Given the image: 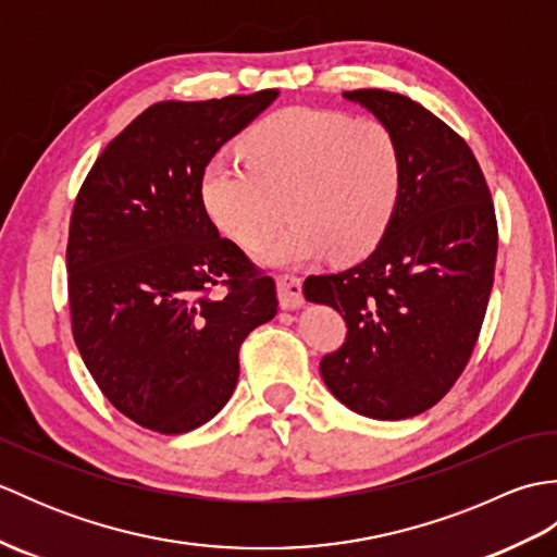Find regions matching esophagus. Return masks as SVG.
I'll return each mask as SVG.
<instances>
[{
    "label": "esophagus",
    "instance_id": "esophagus-1",
    "mask_svg": "<svg viewBox=\"0 0 557 557\" xmlns=\"http://www.w3.org/2000/svg\"><path fill=\"white\" fill-rule=\"evenodd\" d=\"M277 299L285 311H294L304 306V289L301 280L294 275H280L277 277Z\"/></svg>",
    "mask_w": 557,
    "mask_h": 557
}]
</instances>
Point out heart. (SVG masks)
Returning a JSON list of instances; mask_svg holds the SVG:
<instances>
[{"label":"heart","instance_id":"1","mask_svg":"<svg viewBox=\"0 0 557 557\" xmlns=\"http://www.w3.org/2000/svg\"><path fill=\"white\" fill-rule=\"evenodd\" d=\"M242 160H212L200 198L218 230L270 263H299L325 253L357 260L381 244L401 196L395 134L371 120L289 108L270 114L242 140Z\"/></svg>","mask_w":557,"mask_h":557}]
</instances>
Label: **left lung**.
<instances>
[{
    "instance_id": "left-lung-1",
    "label": "left lung",
    "mask_w": 557,
    "mask_h": 557,
    "mask_svg": "<svg viewBox=\"0 0 557 557\" xmlns=\"http://www.w3.org/2000/svg\"><path fill=\"white\" fill-rule=\"evenodd\" d=\"M401 152V196L375 251L337 275H311L304 297L333 306L347 339L321 375L361 417L399 421L437 405L469 363L493 289L498 222L474 152L419 102L351 90Z\"/></svg>"
}]
</instances>
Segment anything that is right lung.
I'll return each mask as SVG.
<instances>
[{
    "label": "right lung",
    "mask_w": 557,
    "mask_h": 557,
    "mask_svg": "<svg viewBox=\"0 0 557 557\" xmlns=\"http://www.w3.org/2000/svg\"><path fill=\"white\" fill-rule=\"evenodd\" d=\"M275 98L150 104L76 196L71 333L102 395L148 431L176 435L215 417L239 381L242 342L277 313L275 282L218 234L200 198L212 156Z\"/></svg>",
    "instance_id": "add662e5"
}]
</instances>
